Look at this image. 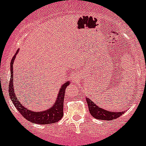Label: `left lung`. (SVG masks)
<instances>
[{"label": "left lung", "mask_w": 146, "mask_h": 146, "mask_svg": "<svg viewBox=\"0 0 146 146\" xmlns=\"http://www.w3.org/2000/svg\"><path fill=\"white\" fill-rule=\"evenodd\" d=\"M87 103L88 105V109L90 114L93 116L94 118L97 119L101 120H112L114 119H117L121 116V114L125 113L124 111H111L105 110L103 108H100L98 105H96L93 101L89 99L88 98H86Z\"/></svg>", "instance_id": "8db88e82"}]
</instances>
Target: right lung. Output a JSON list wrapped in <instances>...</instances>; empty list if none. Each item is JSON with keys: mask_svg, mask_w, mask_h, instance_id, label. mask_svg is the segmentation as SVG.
Here are the masks:
<instances>
[{"mask_svg": "<svg viewBox=\"0 0 146 146\" xmlns=\"http://www.w3.org/2000/svg\"><path fill=\"white\" fill-rule=\"evenodd\" d=\"M19 50H17L16 54L14 55L11 61L10 66V72H11V77L10 81H9V93L10 98L11 101L14 104V106L17 108V110L19 111L27 120L31 121L32 123L35 124H38V125H48V124H51L58 121L61 119L64 114V98L65 96V90L66 87L70 84L69 81L63 84L60 88L59 91L58 93V96L56 98V101L55 104L51 107L48 108L47 110L45 111H35L29 109L28 106H25L23 104L20 103V101L18 98L17 97L16 94L14 93V70H13V64H14V60L16 58L17 53Z\"/></svg>", "mask_w": 146, "mask_h": 146, "instance_id": "1", "label": "right lung"}]
</instances>
